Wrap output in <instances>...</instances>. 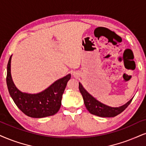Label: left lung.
I'll return each instance as SVG.
<instances>
[{
  "mask_svg": "<svg viewBox=\"0 0 146 146\" xmlns=\"http://www.w3.org/2000/svg\"><path fill=\"white\" fill-rule=\"evenodd\" d=\"M79 90L83 98L84 103L86 108L91 114L100 117H114L120 114L128 107L133 100L131 99L128 102L119 107H110L101 103L84 89L82 84L79 82Z\"/></svg>",
  "mask_w": 146,
  "mask_h": 146,
  "instance_id": "1",
  "label": "left lung"
}]
</instances>
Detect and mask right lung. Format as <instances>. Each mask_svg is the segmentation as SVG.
<instances>
[{
	"instance_id": "add662e5",
	"label": "right lung",
	"mask_w": 146,
	"mask_h": 146,
	"mask_svg": "<svg viewBox=\"0 0 146 146\" xmlns=\"http://www.w3.org/2000/svg\"><path fill=\"white\" fill-rule=\"evenodd\" d=\"M11 56L7 64V84L11 98L18 108L32 118H44L55 114L62 105V95L71 74L57 80L40 93L31 94L23 93L15 87L11 74Z\"/></svg>"
}]
</instances>
